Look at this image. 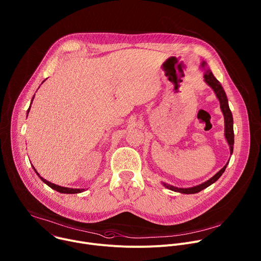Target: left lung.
<instances>
[{"instance_id":"8db88e82","label":"left lung","mask_w":261,"mask_h":261,"mask_svg":"<svg viewBox=\"0 0 261 261\" xmlns=\"http://www.w3.org/2000/svg\"><path fill=\"white\" fill-rule=\"evenodd\" d=\"M205 65H206V62H202V67L205 68ZM204 81L211 87V88L213 89V91L215 92L219 102H220V109L222 111V114H223V117H224V136L228 142V145H229V150H230V154L232 153V150H233V128H232V124H233V120H232V115H231V112L229 110V107H228V101H227V97H226V94L222 88L221 84L218 82V80L213 75L212 71L209 69V68H205V73H204ZM228 164V162H227ZM227 164L220 170L218 171L216 174L211 177L209 180L205 181L204 184L200 185V186H197V187H193V188H188V189H181V188H176V187H173V186H170L168 184H164L163 182V186L171 191H174V192H177V193H181V194H197L201 191H203L204 189L208 188L209 186H211L212 184H214L221 175L222 173L225 171V168L227 166Z\"/></svg>"}]
</instances>
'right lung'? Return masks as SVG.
<instances>
[{
    "label": "right lung",
    "mask_w": 261,
    "mask_h": 261,
    "mask_svg": "<svg viewBox=\"0 0 261 261\" xmlns=\"http://www.w3.org/2000/svg\"><path fill=\"white\" fill-rule=\"evenodd\" d=\"M34 97H35V95H34ZM34 97H33V99H32V102H33V100H34ZM32 102H31V105H32ZM30 110H31V106H30V108H29V110H28V115H29V113H30ZM33 168H34V170L36 171V173L38 174V176L42 179V181H43L44 184H46V185H47L48 187H50L52 190L57 191L58 193H61V194H79V193H82V192H84V191H85L84 189H69V188H64V187H60V186L54 185V184H52V182H50V181H48V180L44 179L43 177H41L39 173L37 172V170L35 169V167H34V166H33Z\"/></svg>",
    "instance_id": "add662e5"
}]
</instances>
